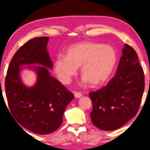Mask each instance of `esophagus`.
Wrapping results in <instances>:
<instances>
[{
	"mask_svg": "<svg viewBox=\"0 0 150 150\" xmlns=\"http://www.w3.org/2000/svg\"><path fill=\"white\" fill-rule=\"evenodd\" d=\"M74 95H75V96L76 98H80L82 96V93H81L80 92H75Z\"/></svg>",
	"mask_w": 150,
	"mask_h": 150,
	"instance_id": "1",
	"label": "esophagus"
}]
</instances>
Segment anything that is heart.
<instances>
[{"label":"heart","mask_w":150,"mask_h":150,"mask_svg":"<svg viewBox=\"0 0 150 150\" xmlns=\"http://www.w3.org/2000/svg\"><path fill=\"white\" fill-rule=\"evenodd\" d=\"M116 62L117 54L112 46L84 41L69 47L67 57L59 55L54 62V69L60 81L67 84L81 67L84 82L97 86L108 80Z\"/></svg>","instance_id":"1"}]
</instances>
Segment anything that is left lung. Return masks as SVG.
Here are the masks:
<instances>
[{"label": "left lung", "instance_id": "left-lung-1", "mask_svg": "<svg viewBox=\"0 0 150 150\" xmlns=\"http://www.w3.org/2000/svg\"><path fill=\"white\" fill-rule=\"evenodd\" d=\"M144 89V74L131 46L122 49L115 75L107 86L89 93L93 125L103 131L120 128L137 114Z\"/></svg>", "mask_w": 150, "mask_h": 150}]
</instances>
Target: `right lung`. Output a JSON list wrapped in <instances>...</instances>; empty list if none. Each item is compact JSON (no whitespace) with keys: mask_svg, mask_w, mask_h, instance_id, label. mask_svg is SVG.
I'll return each instance as SVG.
<instances>
[{"mask_svg":"<svg viewBox=\"0 0 150 150\" xmlns=\"http://www.w3.org/2000/svg\"><path fill=\"white\" fill-rule=\"evenodd\" d=\"M48 41V37H38L21 46L8 65L5 81L9 111L16 123L38 134L52 133L61 125L67 106L74 98L46 68L53 67ZM34 64L46 67L30 66L37 72L38 81L33 87H26L19 77L21 67Z\"/></svg>","mask_w":150,"mask_h":150,"instance_id":"1","label":"right lung"}]
</instances>
